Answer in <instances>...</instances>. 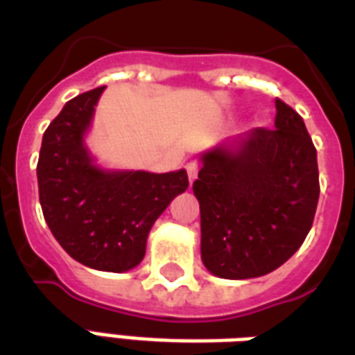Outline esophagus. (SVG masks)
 Here are the masks:
<instances>
[{"label": "esophagus", "instance_id": "1", "mask_svg": "<svg viewBox=\"0 0 355 355\" xmlns=\"http://www.w3.org/2000/svg\"><path fill=\"white\" fill-rule=\"evenodd\" d=\"M186 171H188V180L193 182V180L198 178V173H200V165H198L196 162H190L188 165H186Z\"/></svg>", "mask_w": 355, "mask_h": 355}]
</instances>
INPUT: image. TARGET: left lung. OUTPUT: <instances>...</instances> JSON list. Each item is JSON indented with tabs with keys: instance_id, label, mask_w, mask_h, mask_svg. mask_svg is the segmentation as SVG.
I'll return each instance as SVG.
<instances>
[{
	"instance_id": "obj_1",
	"label": "left lung",
	"mask_w": 355,
	"mask_h": 355,
	"mask_svg": "<svg viewBox=\"0 0 355 355\" xmlns=\"http://www.w3.org/2000/svg\"><path fill=\"white\" fill-rule=\"evenodd\" d=\"M275 129H254L203 154L201 261L211 274H270L304 243L320 200V171L304 119L275 98Z\"/></svg>"
}]
</instances>
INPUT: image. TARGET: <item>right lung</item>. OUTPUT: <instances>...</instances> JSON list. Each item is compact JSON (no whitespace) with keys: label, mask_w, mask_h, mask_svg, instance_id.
<instances>
[{"label":"right lung","mask_w":355,"mask_h":355,"mask_svg":"<svg viewBox=\"0 0 355 355\" xmlns=\"http://www.w3.org/2000/svg\"><path fill=\"white\" fill-rule=\"evenodd\" d=\"M104 87L64 104L43 132L37 186L45 223L73 261L102 272H127L146 253L148 232L171 201L188 188L184 169L175 173L94 167L83 146Z\"/></svg>","instance_id":"add662e5"}]
</instances>
